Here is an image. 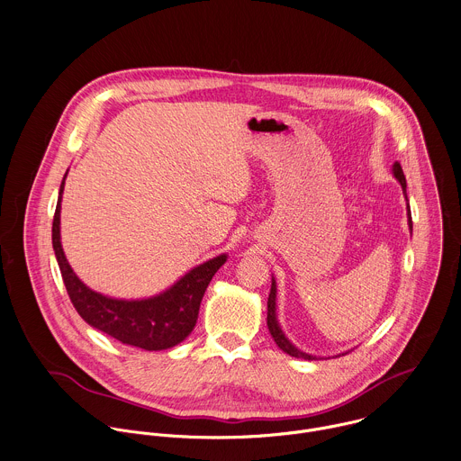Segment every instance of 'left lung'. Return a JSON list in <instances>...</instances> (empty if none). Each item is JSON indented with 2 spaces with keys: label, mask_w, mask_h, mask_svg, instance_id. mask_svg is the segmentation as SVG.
<instances>
[{
  "label": "left lung",
  "mask_w": 461,
  "mask_h": 461,
  "mask_svg": "<svg viewBox=\"0 0 461 461\" xmlns=\"http://www.w3.org/2000/svg\"><path fill=\"white\" fill-rule=\"evenodd\" d=\"M391 171H393V176L396 178V182H398L400 187H402L403 198L407 200V193H405L407 184H405V176H403V171H402L400 164H398V162L393 164V169H391ZM407 225H409V230L412 232L409 200H407ZM276 301H277V283H276V279H274V276H272V286H270V295H268V303H267V310H268V312H267V326H268L270 335L274 337V340H276V344L279 346V349H283L286 355L295 357V358H304V360H317L319 357L299 349V348L285 335V331H283V328H281V324H279V321H277V303H276ZM339 355H346V353H339ZM328 358H330V357H328Z\"/></svg>",
  "instance_id": "1"
}]
</instances>
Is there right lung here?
<instances>
[{"mask_svg":"<svg viewBox=\"0 0 461 461\" xmlns=\"http://www.w3.org/2000/svg\"><path fill=\"white\" fill-rule=\"evenodd\" d=\"M67 175L68 171L59 187L52 225V247L65 286L79 315L92 328L122 344L142 348L146 351L169 349L185 340L196 326L203 294L212 276L227 261V254H220L196 265L169 288L151 297L119 299L95 292L74 272L61 245V200Z\"/></svg>","mask_w":461,"mask_h":461,"instance_id":"add662e5","label":"right lung"}]
</instances>
